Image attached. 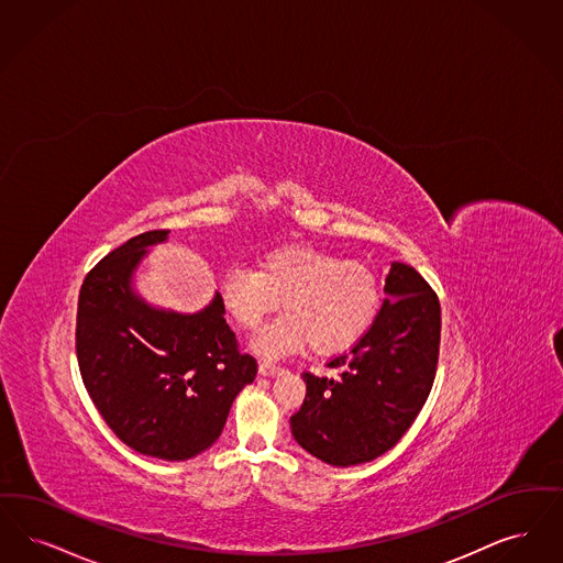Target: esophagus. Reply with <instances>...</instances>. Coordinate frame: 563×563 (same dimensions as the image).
Instances as JSON below:
<instances>
[{"label": "esophagus", "mask_w": 563, "mask_h": 563, "mask_svg": "<svg viewBox=\"0 0 563 563\" xmlns=\"http://www.w3.org/2000/svg\"><path fill=\"white\" fill-rule=\"evenodd\" d=\"M258 372H261L263 376H275V374L282 372V366L271 364V362H261V364H258Z\"/></svg>", "instance_id": "obj_1"}]
</instances>
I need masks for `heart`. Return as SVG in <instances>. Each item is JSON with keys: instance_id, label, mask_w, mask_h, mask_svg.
Segmentation results:
<instances>
[{"instance_id": "heart-1", "label": "heart", "mask_w": 563, "mask_h": 563, "mask_svg": "<svg viewBox=\"0 0 563 563\" xmlns=\"http://www.w3.org/2000/svg\"><path fill=\"white\" fill-rule=\"evenodd\" d=\"M219 298L222 313L242 330H256L282 302L286 313L254 339L261 355L279 357L307 344L316 355L343 353L369 330L383 294L366 263L286 245L265 254L256 271H227Z\"/></svg>"}]
</instances>
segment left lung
<instances>
[{"instance_id": "8db88e82", "label": "left lung", "mask_w": 563, "mask_h": 563, "mask_svg": "<svg viewBox=\"0 0 563 563\" xmlns=\"http://www.w3.org/2000/svg\"><path fill=\"white\" fill-rule=\"evenodd\" d=\"M385 298L362 341L328 362L334 376L302 374L307 395L290 418L294 440L332 466L391 450L422 410L440 357V298L422 275L393 263Z\"/></svg>"}]
</instances>
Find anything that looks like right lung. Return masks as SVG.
<instances>
[{
    "instance_id": "right-lung-1",
    "label": "right lung",
    "mask_w": 563,
    "mask_h": 563,
    "mask_svg": "<svg viewBox=\"0 0 563 563\" xmlns=\"http://www.w3.org/2000/svg\"><path fill=\"white\" fill-rule=\"evenodd\" d=\"M170 231L141 233L109 252L81 284L75 351L81 380L109 429L132 450L187 461L219 440L238 393L256 376L240 353L219 294L199 313L147 305L132 275L148 245Z\"/></svg>"
}]
</instances>
